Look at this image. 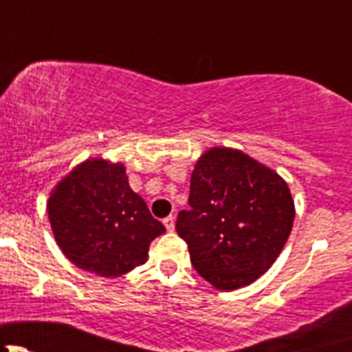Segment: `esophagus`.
Masks as SVG:
<instances>
[{
    "instance_id": "34e87169",
    "label": "esophagus",
    "mask_w": 352,
    "mask_h": 352,
    "mask_svg": "<svg viewBox=\"0 0 352 352\" xmlns=\"http://www.w3.org/2000/svg\"><path fill=\"white\" fill-rule=\"evenodd\" d=\"M163 225H165V228L168 230V232H173V230H175V218H173V216H168V218L163 219Z\"/></svg>"
}]
</instances>
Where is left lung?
<instances>
[{
    "instance_id": "left-lung-1",
    "label": "left lung",
    "mask_w": 352,
    "mask_h": 352,
    "mask_svg": "<svg viewBox=\"0 0 352 352\" xmlns=\"http://www.w3.org/2000/svg\"><path fill=\"white\" fill-rule=\"evenodd\" d=\"M175 230L199 276L233 291L261 278L287 242L294 202L281 175L233 148H211L190 175Z\"/></svg>"
}]
</instances>
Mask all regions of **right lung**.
Instances as JSON below:
<instances>
[{
  "label": "right lung",
  "mask_w": 352,
  "mask_h": 352,
  "mask_svg": "<svg viewBox=\"0 0 352 352\" xmlns=\"http://www.w3.org/2000/svg\"><path fill=\"white\" fill-rule=\"evenodd\" d=\"M47 214L63 254L102 278H119L143 265L150 243L165 233L129 187L126 166L104 158L85 160L58 182Z\"/></svg>",
  "instance_id": "obj_1"
}]
</instances>
